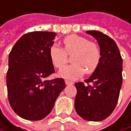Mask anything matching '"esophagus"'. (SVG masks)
I'll return each instance as SVG.
<instances>
[{
  "label": "esophagus",
  "instance_id": "34e87169",
  "mask_svg": "<svg viewBox=\"0 0 131 131\" xmlns=\"http://www.w3.org/2000/svg\"><path fill=\"white\" fill-rule=\"evenodd\" d=\"M65 83L66 85H73V82H71V81H69V80H65Z\"/></svg>",
  "mask_w": 131,
  "mask_h": 131
}]
</instances>
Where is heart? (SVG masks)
I'll use <instances>...</instances> for the list:
<instances>
[{
    "label": "heart",
    "instance_id": "obj_1",
    "mask_svg": "<svg viewBox=\"0 0 131 131\" xmlns=\"http://www.w3.org/2000/svg\"><path fill=\"white\" fill-rule=\"evenodd\" d=\"M63 49L53 44L49 49V56L53 65L58 68H63L68 62V56L71 55L73 63L61 70L60 75L69 79H74L85 73H93L101 62V52L100 46L89 39L72 34L63 40Z\"/></svg>",
    "mask_w": 131,
    "mask_h": 131
}]
</instances>
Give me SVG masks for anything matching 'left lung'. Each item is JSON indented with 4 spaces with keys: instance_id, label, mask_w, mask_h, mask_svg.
<instances>
[{
    "instance_id": "obj_1",
    "label": "left lung",
    "mask_w": 131,
    "mask_h": 131,
    "mask_svg": "<svg viewBox=\"0 0 131 131\" xmlns=\"http://www.w3.org/2000/svg\"><path fill=\"white\" fill-rule=\"evenodd\" d=\"M100 46L101 62L85 82L75 84V110L85 120L100 122L115 108L122 85V58L111 37L98 30H87Z\"/></svg>"
}]
</instances>
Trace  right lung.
I'll use <instances>...</instances> for the list:
<instances>
[{
    "label": "right lung",
    "instance_id": "right-lung-1",
    "mask_svg": "<svg viewBox=\"0 0 131 131\" xmlns=\"http://www.w3.org/2000/svg\"><path fill=\"white\" fill-rule=\"evenodd\" d=\"M55 36L48 31L27 33L9 52L8 100L13 111L24 119L38 121L46 117L66 87L62 78L46 80L54 73L49 49Z\"/></svg>",
    "mask_w": 131,
    "mask_h": 131
}]
</instances>
